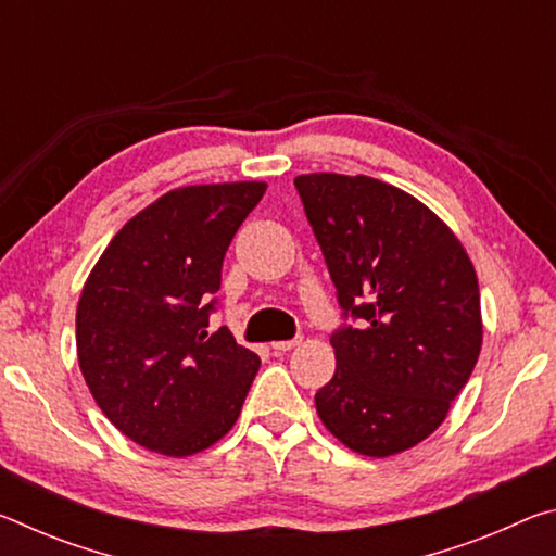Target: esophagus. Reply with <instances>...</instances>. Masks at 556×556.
Masks as SVG:
<instances>
[{
  "instance_id": "1",
  "label": "esophagus",
  "mask_w": 556,
  "mask_h": 556,
  "mask_svg": "<svg viewBox=\"0 0 556 556\" xmlns=\"http://www.w3.org/2000/svg\"><path fill=\"white\" fill-rule=\"evenodd\" d=\"M299 343H301V338H291V341H275L271 343V348L279 353H285V351H291V348H296Z\"/></svg>"
}]
</instances>
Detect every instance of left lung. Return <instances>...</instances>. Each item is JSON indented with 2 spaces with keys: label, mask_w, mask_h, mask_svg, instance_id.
Segmentation results:
<instances>
[{
  "label": "left lung",
  "mask_w": 556,
  "mask_h": 556,
  "mask_svg": "<svg viewBox=\"0 0 556 556\" xmlns=\"http://www.w3.org/2000/svg\"><path fill=\"white\" fill-rule=\"evenodd\" d=\"M294 184L338 301L361 318L331 336L336 372L314 397L318 419L355 454H402L441 427L481 355L473 262L397 186L326 172Z\"/></svg>",
  "instance_id": "1"
}]
</instances>
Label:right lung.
<instances>
[{
    "instance_id": "add662e5",
    "label": "right lung",
    "mask_w": 556,
    "mask_h": 556,
    "mask_svg": "<svg viewBox=\"0 0 556 556\" xmlns=\"http://www.w3.org/2000/svg\"><path fill=\"white\" fill-rule=\"evenodd\" d=\"M265 181L181 186L117 230L75 308L78 365L98 407L154 454L186 458L235 427L260 357L208 326L223 257Z\"/></svg>"
}]
</instances>
